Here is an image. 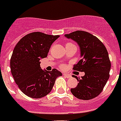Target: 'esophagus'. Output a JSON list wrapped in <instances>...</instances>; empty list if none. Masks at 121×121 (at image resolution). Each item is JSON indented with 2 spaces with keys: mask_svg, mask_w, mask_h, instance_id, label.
Wrapping results in <instances>:
<instances>
[{
  "mask_svg": "<svg viewBox=\"0 0 121 121\" xmlns=\"http://www.w3.org/2000/svg\"><path fill=\"white\" fill-rule=\"evenodd\" d=\"M63 76H65V77H66L67 78H70V77H71V75H70V74H68V73H63Z\"/></svg>",
  "mask_w": 121,
  "mask_h": 121,
  "instance_id": "1",
  "label": "esophagus"
}]
</instances>
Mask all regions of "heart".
Listing matches in <instances>:
<instances>
[{
  "label": "heart",
  "mask_w": 121,
  "mask_h": 121,
  "mask_svg": "<svg viewBox=\"0 0 121 121\" xmlns=\"http://www.w3.org/2000/svg\"><path fill=\"white\" fill-rule=\"evenodd\" d=\"M73 45H75L71 42H68L66 43V46H73ZM60 67L62 68H65V66H64V65H61V66H60Z\"/></svg>",
  "instance_id": "b5f03b06"
}]
</instances>
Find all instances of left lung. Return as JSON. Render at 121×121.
Returning <instances> with one entry per match:
<instances>
[{
  "label": "left lung",
  "instance_id": "1",
  "mask_svg": "<svg viewBox=\"0 0 121 121\" xmlns=\"http://www.w3.org/2000/svg\"><path fill=\"white\" fill-rule=\"evenodd\" d=\"M65 36L76 41L80 47L81 59L73 70L85 72L81 79L73 75L78 84L71 89V92L81 100L96 97L103 91L109 78L111 62L106 48L96 36L87 32L76 30Z\"/></svg>",
  "mask_w": 121,
  "mask_h": 121
}]
</instances>
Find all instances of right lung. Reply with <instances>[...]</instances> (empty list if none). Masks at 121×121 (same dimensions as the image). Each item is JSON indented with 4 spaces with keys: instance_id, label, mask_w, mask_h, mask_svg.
I'll return each mask as SVG.
<instances>
[{
    "instance_id": "add662e5",
    "label": "right lung",
    "mask_w": 121,
    "mask_h": 121,
    "mask_svg": "<svg viewBox=\"0 0 121 121\" xmlns=\"http://www.w3.org/2000/svg\"><path fill=\"white\" fill-rule=\"evenodd\" d=\"M59 36L34 32L22 38L14 48L11 72L19 89L29 97L40 98L48 95L56 78L62 76L55 68L48 72L40 67V59L48 56L51 44Z\"/></svg>"
}]
</instances>
